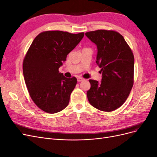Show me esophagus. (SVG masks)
Listing matches in <instances>:
<instances>
[{
    "label": "esophagus",
    "instance_id": "esophagus-1",
    "mask_svg": "<svg viewBox=\"0 0 157 157\" xmlns=\"http://www.w3.org/2000/svg\"><path fill=\"white\" fill-rule=\"evenodd\" d=\"M84 79L82 78V77H78L77 78V81L78 82H81V81H82V80H84Z\"/></svg>",
    "mask_w": 157,
    "mask_h": 157
}]
</instances>
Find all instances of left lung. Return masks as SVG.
Returning a JSON list of instances; mask_svg holds the SVG:
<instances>
[{
	"label": "left lung",
	"instance_id": "obj_1",
	"mask_svg": "<svg viewBox=\"0 0 157 157\" xmlns=\"http://www.w3.org/2000/svg\"><path fill=\"white\" fill-rule=\"evenodd\" d=\"M97 46L96 63L101 69V82L90 79L87 92L91 105L99 110L113 111L127 99L134 84V57L119 33L99 29L85 33Z\"/></svg>",
	"mask_w": 157,
	"mask_h": 157
}]
</instances>
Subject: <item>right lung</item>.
<instances>
[{"mask_svg":"<svg viewBox=\"0 0 157 157\" xmlns=\"http://www.w3.org/2000/svg\"><path fill=\"white\" fill-rule=\"evenodd\" d=\"M84 35L61 31L40 33L33 40L23 62V73L30 97L48 113L62 111L68 105L77 80L65 77L59 68Z\"/></svg>","mask_w":157,"mask_h":157,"instance_id":"add662e5","label":"right lung"}]
</instances>
